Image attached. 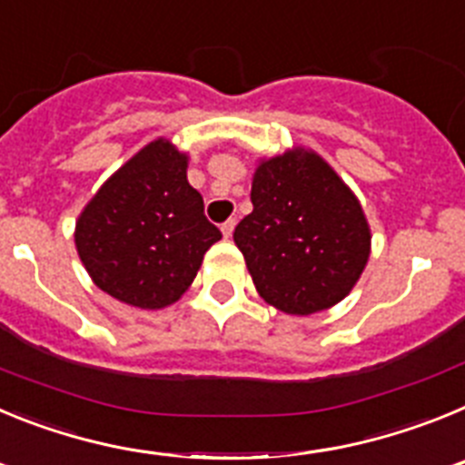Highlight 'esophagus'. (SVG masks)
<instances>
[{
	"instance_id": "esophagus-1",
	"label": "esophagus",
	"mask_w": 465,
	"mask_h": 465,
	"mask_svg": "<svg viewBox=\"0 0 465 465\" xmlns=\"http://www.w3.org/2000/svg\"><path fill=\"white\" fill-rule=\"evenodd\" d=\"M232 230H235V219L225 221V223L221 225V232H223L225 240H230V237H232Z\"/></svg>"
}]
</instances>
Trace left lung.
I'll return each mask as SVG.
<instances>
[{
    "label": "left lung",
    "instance_id": "1",
    "mask_svg": "<svg viewBox=\"0 0 465 465\" xmlns=\"http://www.w3.org/2000/svg\"><path fill=\"white\" fill-rule=\"evenodd\" d=\"M252 203L232 240L261 298L298 316L347 298L371 258V225L326 160L300 146L261 160Z\"/></svg>",
    "mask_w": 465,
    "mask_h": 465
}]
</instances>
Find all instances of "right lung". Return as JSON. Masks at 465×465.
<instances>
[{"label":"right lung","mask_w":465,"mask_h":465,"mask_svg":"<svg viewBox=\"0 0 465 465\" xmlns=\"http://www.w3.org/2000/svg\"><path fill=\"white\" fill-rule=\"evenodd\" d=\"M188 155L155 139L102 183L76 221V252L94 286L139 310L182 298L221 230L188 183Z\"/></svg>","instance_id":"obj_1"}]
</instances>
